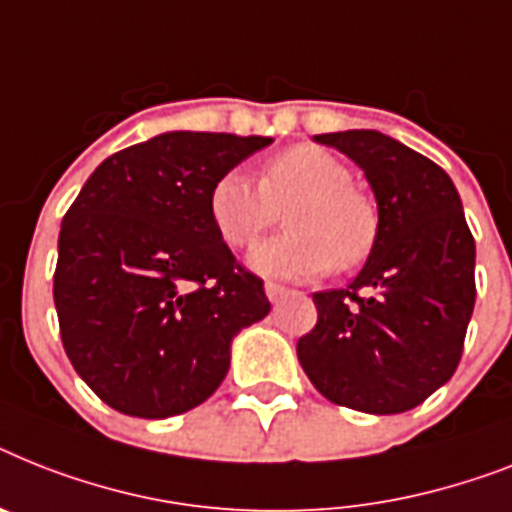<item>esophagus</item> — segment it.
Here are the masks:
<instances>
[{
  "label": "esophagus",
  "instance_id": "34e87169",
  "mask_svg": "<svg viewBox=\"0 0 512 512\" xmlns=\"http://www.w3.org/2000/svg\"><path fill=\"white\" fill-rule=\"evenodd\" d=\"M265 294H268L270 302H278V299H284L286 294H289V289H284L281 284H273V281H268V284H265Z\"/></svg>",
  "mask_w": 512,
  "mask_h": 512
}]
</instances>
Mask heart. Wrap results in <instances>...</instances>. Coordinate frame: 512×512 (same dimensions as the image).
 Instances as JSON below:
<instances>
[{
  "label": "heart",
  "instance_id": "heart-1",
  "mask_svg": "<svg viewBox=\"0 0 512 512\" xmlns=\"http://www.w3.org/2000/svg\"><path fill=\"white\" fill-rule=\"evenodd\" d=\"M350 165L315 144H297L268 157L257 184L242 170H228L210 189L207 210L231 249L249 247L286 210V234L249 252L265 276L315 278L350 270L371 252L378 231L373 199L357 189Z\"/></svg>",
  "mask_w": 512,
  "mask_h": 512
}]
</instances>
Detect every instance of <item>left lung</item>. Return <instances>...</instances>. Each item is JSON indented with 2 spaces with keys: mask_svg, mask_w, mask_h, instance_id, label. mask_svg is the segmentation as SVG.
<instances>
[{
  "mask_svg": "<svg viewBox=\"0 0 512 512\" xmlns=\"http://www.w3.org/2000/svg\"><path fill=\"white\" fill-rule=\"evenodd\" d=\"M363 168L378 205L371 255L347 289L313 294L299 365L334 405L413 410L447 384L476 302V242L463 202L429 157L378 131L315 136Z\"/></svg>",
  "mask_w": 512,
  "mask_h": 512,
  "instance_id": "8db88e82",
  "label": "left lung"
}]
</instances>
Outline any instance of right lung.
<instances>
[{
	"instance_id": "1",
	"label": "right lung",
	"mask_w": 512,
	"mask_h": 512,
	"mask_svg": "<svg viewBox=\"0 0 512 512\" xmlns=\"http://www.w3.org/2000/svg\"><path fill=\"white\" fill-rule=\"evenodd\" d=\"M268 136L168 131L107 157L62 218L54 307L62 347L99 400L134 418L202 405L231 342L270 313L207 199Z\"/></svg>"
}]
</instances>
